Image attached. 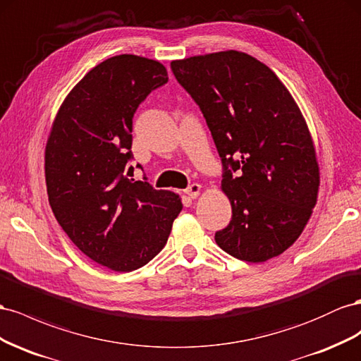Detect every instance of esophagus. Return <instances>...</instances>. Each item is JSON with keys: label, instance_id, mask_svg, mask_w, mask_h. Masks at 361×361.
Returning a JSON list of instances; mask_svg holds the SVG:
<instances>
[{"label": "esophagus", "instance_id": "obj_1", "mask_svg": "<svg viewBox=\"0 0 361 361\" xmlns=\"http://www.w3.org/2000/svg\"><path fill=\"white\" fill-rule=\"evenodd\" d=\"M201 184H197V183H193V184H190V186L186 189V190H184V193H186L188 195V197L189 198H197L198 197V195L201 193Z\"/></svg>", "mask_w": 361, "mask_h": 361}]
</instances>
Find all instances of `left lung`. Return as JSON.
Wrapping results in <instances>:
<instances>
[{"mask_svg": "<svg viewBox=\"0 0 361 361\" xmlns=\"http://www.w3.org/2000/svg\"><path fill=\"white\" fill-rule=\"evenodd\" d=\"M171 68L200 106L224 164L221 189L233 216L216 243L250 263L283 254L304 231L321 183L310 130L290 92L242 51L173 60Z\"/></svg>", "mask_w": 361, "mask_h": 361, "instance_id": "left-lung-1", "label": "left lung"}]
</instances>
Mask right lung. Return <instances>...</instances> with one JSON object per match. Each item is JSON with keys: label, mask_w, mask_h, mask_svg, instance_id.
I'll use <instances>...</instances> for the list:
<instances>
[{"label": "right lung", "mask_w": 361, "mask_h": 361, "mask_svg": "<svg viewBox=\"0 0 361 361\" xmlns=\"http://www.w3.org/2000/svg\"><path fill=\"white\" fill-rule=\"evenodd\" d=\"M166 81L157 60L110 57L69 92L47 140L45 181L57 222L81 252L115 272L152 260L183 209L177 193L130 180L127 168L135 111Z\"/></svg>", "instance_id": "1"}]
</instances>
